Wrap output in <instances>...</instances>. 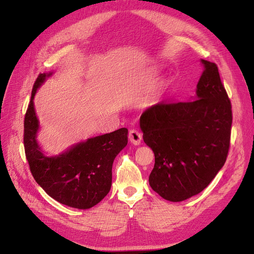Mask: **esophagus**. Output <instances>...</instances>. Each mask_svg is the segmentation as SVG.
Masks as SVG:
<instances>
[{
  "mask_svg": "<svg viewBox=\"0 0 254 254\" xmlns=\"http://www.w3.org/2000/svg\"><path fill=\"white\" fill-rule=\"evenodd\" d=\"M128 139H129L130 143L135 144V145H139L142 141V134L137 128H131L128 132Z\"/></svg>",
  "mask_w": 254,
  "mask_h": 254,
  "instance_id": "34e87169",
  "label": "esophagus"
}]
</instances>
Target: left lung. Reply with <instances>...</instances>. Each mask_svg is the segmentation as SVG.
I'll use <instances>...</instances> for the list:
<instances>
[{"mask_svg":"<svg viewBox=\"0 0 254 254\" xmlns=\"http://www.w3.org/2000/svg\"><path fill=\"white\" fill-rule=\"evenodd\" d=\"M205 70L195 100L158 103L140 117L143 140L154 153L151 189L171 202L204 190L228 157L232 105L216 64L202 60Z\"/></svg>","mask_w":254,"mask_h":254,"instance_id":"obj_1","label":"left lung"}]
</instances>
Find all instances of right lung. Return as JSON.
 <instances>
[{
    "instance_id": "1",
    "label": "right lung",
    "mask_w": 254,
    "mask_h": 254,
    "mask_svg": "<svg viewBox=\"0 0 254 254\" xmlns=\"http://www.w3.org/2000/svg\"><path fill=\"white\" fill-rule=\"evenodd\" d=\"M49 74H39L24 116L25 157L36 182L61 204L89 209L108 194L112 184V165L127 144V128L79 143L59 156H45L36 140L39 123L34 109L37 88Z\"/></svg>"
}]
</instances>
